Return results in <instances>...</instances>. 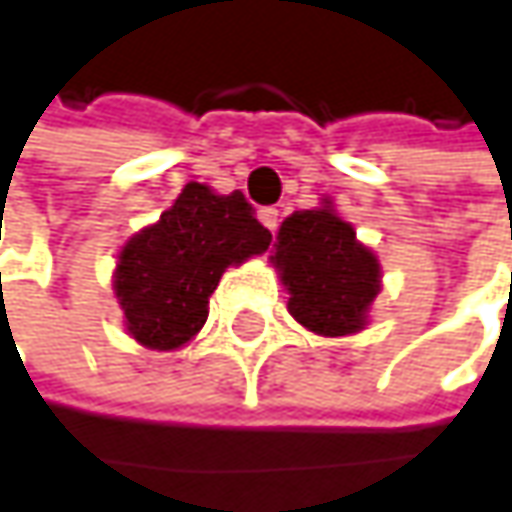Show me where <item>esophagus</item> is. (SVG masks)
I'll use <instances>...</instances> for the list:
<instances>
[{
  "label": "esophagus",
  "mask_w": 512,
  "mask_h": 512,
  "mask_svg": "<svg viewBox=\"0 0 512 512\" xmlns=\"http://www.w3.org/2000/svg\"><path fill=\"white\" fill-rule=\"evenodd\" d=\"M257 219L275 234V231H278V222H281V213H278V208H260L257 210Z\"/></svg>",
  "instance_id": "34e87169"
}]
</instances>
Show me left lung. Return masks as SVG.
Returning <instances> with one entry per match:
<instances>
[{"instance_id": "1", "label": "left lung", "mask_w": 512, "mask_h": 512, "mask_svg": "<svg viewBox=\"0 0 512 512\" xmlns=\"http://www.w3.org/2000/svg\"><path fill=\"white\" fill-rule=\"evenodd\" d=\"M290 287V313L304 328L343 337L363 328L378 296V260L354 240V228L328 208L296 210L281 222L272 257Z\"/></svg>"}]
</instances>
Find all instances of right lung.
Masks as SVG:
<instances>
[{
  "label": "right lung",
  "mask_w": 512,
  "mask_h": 512,
  "mask_svg": "<svg viewBox=\"0 0 512 512\" xmlns=\"http://www.w3.org/2000/svg\"><path fill=\"white\" fill-rule=\"evenodd\" d=\"M269 240L240 190L216 196L187 184L161 222L119 252L117 299L131 337L149 349L184 346L205 325L222 272L266 252Z\"/></svg>",
  "instance_id": "right-lung-1"
}]
</instances>
